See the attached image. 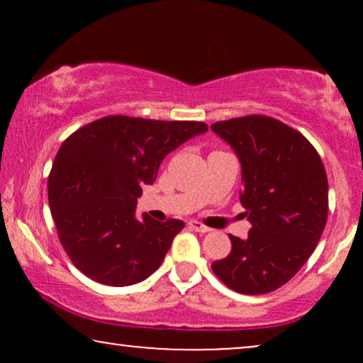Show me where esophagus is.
I'll use <instances>...</instances> for the list:
<instances>
[{
  "label": "esophagus",
  "instance_id": "34e87169",
  "mask_svg": "<svg viewBox=\"0 0 363 363\" xmlns=\"http://www.w3.org/2000/svg\"><path fill=\"white\" fill-rule=\"evenodd\" d=\"M188 228H191V230H195V231H198V233H208V231H211V228H208L206 225H203V223L196 221V220L188 221Z\"/></svg>",
  "mask_w": 363,
  "mask_h": 363
}]
</instances>
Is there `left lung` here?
Returning a JSON list of instances; mask_svg holds the SVG:
<instances>
[{
	"label": "left lung",
	"instance_id": "8db88e82",
	"mask_svg": "<svg viewBox=\"0 0 363 363\" xmlns=\"http://www.w3.org/2000/svg\"><path fill=\"white\" fill-rule=\"evenodd\" d=\"M241 162L251 230L230 235L231 252L211 264L218 279L240 294H266L306 264L329 213L327 173L314 145L277 118L245 116L211 125Z\"/></svg>",
	"mask_w": 363,
	"mask_h": 363
}]
</instances>
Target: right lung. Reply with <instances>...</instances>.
I'll return each instance as SVG.
<instances>
[{
	"label": "right lung",
	"mask_w": 363,
	"mask_h": 363,
	"mask_svg": "<svg viewBox=\"0 0 363 363\" xmlns=\"http://www.w3.org/2000/svg\"><path fill=\"white\" fill-rule=\"evenodd\" d=\"M206 130L195 121L107 116L62 142L49 173V206L59 241L82 274L123 287L160 267L185 223L147 213L137 220V198L168 153Z\"/></svg>",
	"instance_id": "1"
}]
</instances>
